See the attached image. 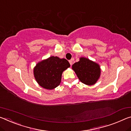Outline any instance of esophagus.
Masks as SVG:
<instances>
[{
	"label": "esophagus",
	"instance_id": "obj_1",
	"mask_svg": "<svg viewBox=\"0 0 131 131\" xmlns=\"http://www.w3.org/2000/svg\"><path fill=\"white\" fill-rule=\"evenodd\" d=\"M69 63H70V65H72V63H73V59H72V60H70V61H69Z\"/></svg>",
	"mask_w": 131,
	"mask_h": 131
}]
</instances>
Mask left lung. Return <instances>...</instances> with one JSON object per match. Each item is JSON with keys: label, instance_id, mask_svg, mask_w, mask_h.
I'll return each instance as SVG.
<instances>
[{"label": "left lung", "instance_id": "obj_1", "mask_svg": "<svg viewBox=\"0 0 131 131\" xmlns=\"http://www.w3.org/2000/svg\"><path fill=\"white\" fill-rule=\"evenodd\" d=\"M72 69L81 82L89 86L94 84L100 76L99 64L86 58H80L79 61L72 65Z\"/></svg>", "mask_w": 131, "mask_h": 131}]
</instances>
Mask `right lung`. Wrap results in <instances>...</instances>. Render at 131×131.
Returning <instances> with one entry per match:
<instances>
[{"instance_id": "right-lung-1", "label": "right lung", "mask_w": 131, "mask_h": 131, "mask_svg": "<svg viewBox=\"0 0 131 131\" xmlns=\"http://www.w3.org/2000/svg\"><path fill=\"white\" fill-rule=\"evenodd\" d=\"M69 67L67 60L52 56L37 64L34 68V78L39 86L52 90L61 83L62 73Z\"/></svg>"}]
</instances>
